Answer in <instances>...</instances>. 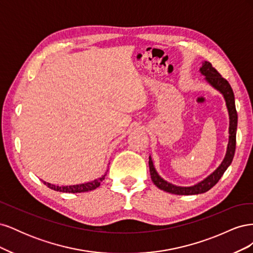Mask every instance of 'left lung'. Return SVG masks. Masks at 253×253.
I'll list each match as a JSON object with an SVG mask.
<instances>
[{"instance_id":"left-lung-1","label":"left lung","mask_w":253,"mask_h":253,"mask_svg":"<svg viewBox=\"0 0 253 253\" xmlns=\"http://www.w3.org/2000/svg\"><path fill=\"white\" fill-rule=\"evenodd\" d=\"M200 72L203 76H205V80L207 83H209L210 85L215 88L217 91L223 95L226 106L229 114V141L227 145V151L225 158L223 159L221 164L214 170L209 176H207L205 179L202 181L195 183L193 186L190 187H181L176 186L173 183L165 180L162 176H160L153 164L152 157L150 155L149 157V168H150V174L152 181L154 182V185L166 192H169L172 194L177 195H196L202 194L209 191L213 186H215L217 181L220 179L221 176L225 173V171L228 169V167L231 165L232 159L234 156L235 152V142H236V127H237V113L235 110V101H234V94L233 90L230 86L229 82L224 79L219 73L212 66V64L208 61H205L202 64V67L200 68Z\"/></svg>"}]
</instances>
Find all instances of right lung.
<instances>
[{
    "label": "right lung",
    "mask_w": 253,
    "mask_h": 253,
    "mask_svg": "<svg viewBox=\"0 0 253 253\" xmlns=\"http://www.w3.org/2000/svg\"><path fill=\"white\" fill-rule=\"evenodd\" d=\"M105 175H106V172H105V174H103L101 176V177L96 178V179L91 180V181H87V182H84V183H78V185H72V186H56V185H52V183L46 182L44 180H42V181H43L44 185H46L49 189L58 191V192L81 193V192H88V191L97 189L99 186H100V183L104 180Z\"/></svg>",
    "instance_id": "obj_1"
}]
</instances>
